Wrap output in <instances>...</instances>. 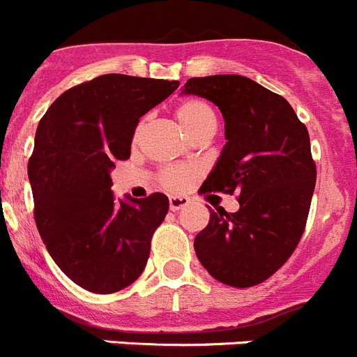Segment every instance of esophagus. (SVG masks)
Instances as JSON below:
<instances>
[{"instance_id":"obj_1","label":"esophagus","mask_w":357,"mask_h":357,"mask_svg":"<svg viewBox=\"0 0 357 357\" xmlns=\"http://www.w3.org/2000/svg\"><path fill=\"white\" fill-rule=\"evenodd\" d=\"M189 204L188 197H169V209L172 211H178L182 207H185Z\"/></svg>"}]
</instances>
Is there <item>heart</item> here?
Listing matches in <instances>:
<instances>
[{
	"instance_id": "heart-1",
	"label": "heart",
	"mask_w": 357,
	"mask_h": 357,
	"mask_svg": "<svg viewBox=\"0 0 357 357\" xmlns=\"http://www.w3.org/2000/svg\"><path fill=\"white\" fill-rule=\"evenodd\" d=\"M176 118L188 135H193L202 128L216 127V114L213 107L200 98H191L182 102L176 109ZM189 178H191V172L188 168H166L160 173V182L164 188L173 189V191L184 188Z\"/></svg>"
}]
</instances>
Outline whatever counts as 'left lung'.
<instances>
[{
	"label": "left lung",
	"mask_w": 357,
	"mask_h": 357,
	"mask_svg": "<svg viewBox=\"0 0 357 357\" xmlns=\"http://www.w3.org/2000/svg\"><path fill=\"white\" fill-rule=\"evenodd\" d=\"M181 94L206 98L225 121V146L202 185L238 195L239 209L214 213L195 252L216 280L248 288L288 261L304 232L317 166L304 123L279 94L239 75L189 78Z\"/></svg>",
	"instance_id": "obj_1"
}]
</instances>
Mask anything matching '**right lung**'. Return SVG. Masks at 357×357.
<instances>
[{"label": "right lung", "mask_w": 357, "mask_h": 357, "mask_svg": "<svg viewBox=\"0 0 357 357\" xmlns=\"http://www.w3.org/2000/svg\"><path fill=\"white\" fill-rule=\"evenodd\" d=\"M176 80L102 75L50 105L28 160L36 223L56 266L87 291L114 293L143 273L166 195L116 200L110 172L130 157L134 130Z\"/></svg>", "instance_id": "obj_1"}]
</instances>
